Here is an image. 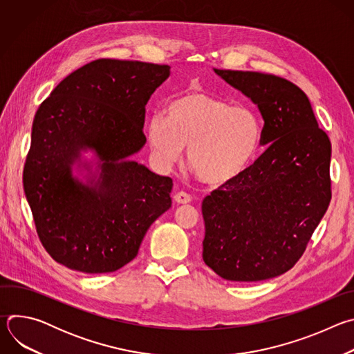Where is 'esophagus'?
<instances>
[{
	"label": "esophagus",
	"instance_id": "34e87169",
	"mask_svg": "<svg viewBox=\"0 0 354 354\" xmlns=\"http://www.w3.org/2000/svg\"><path fill=\"white\" fill-rule=\"evenodd\" d=\"M174 200L176 201L178 205H186V203H190L192 197H190V194H187V193H185V192H179V193H176V194L174 196Z\"/></svg>",
	"mask_w": 354,
	"mask_h": 354
}]
</instances>
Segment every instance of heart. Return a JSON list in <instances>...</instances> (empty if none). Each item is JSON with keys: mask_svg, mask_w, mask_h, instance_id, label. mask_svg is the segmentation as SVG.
<instances>
[{"mask_svg": "<svg viewBox=\"0 0 354 354\" xmlns=\"http://www.w3.org/2000/svg\"><path fill=\"white\" fill-rule=\"evenodd\" d=\"M165 115L145 122V137L156 161L172 167L187 147V164L207 186L220 187L239 178L255 160L262 124L246 106H231L206 92L190 91L172 100Z\"/></svg>", "mask_w": 354, "mask_h": 354, "instance_id": "1", "label": "heart"}]
</instances>
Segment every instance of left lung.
<instances>
[{"label":"left lung","mask_w":354,"mask_h":354,"mask_svg":"<svg viewBox=\"0 0 354 354\" xmlns=\"http://www.w3.org/2000/svg\"><path fill=\"white\" fill-rule=\"evenodd\" d=\"M214 73L258 106L268 148L205 197L203 261L225 280H268L297 263L328 210L330 141L292 82L254 71Z\"/></svg>","instance_id":"left-lung-1"}]
</instances>
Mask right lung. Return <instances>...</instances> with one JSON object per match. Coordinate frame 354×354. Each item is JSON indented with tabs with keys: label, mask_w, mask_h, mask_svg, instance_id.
<instances>
[{
	"label": "right lung",
	"mask_w": 354,
	"mask_h": 354,
	"mask_svg": "<svg viewBox=\"0 0 354 354\" xmlns=\"http://www.w3.org/2000/svg\"><path fill=\"white\" fill-rule=\"evenodd\" d=\"M169 74V66L100 59L66 77L39 106L24 190L41 245L66 268L116 272L171 207L172 179L130 158L147 141L148 99ZM88 150L91 160L82 156Z\"/></svg>",
	"instance_id": "right-lung-1"
}]
</instances>
